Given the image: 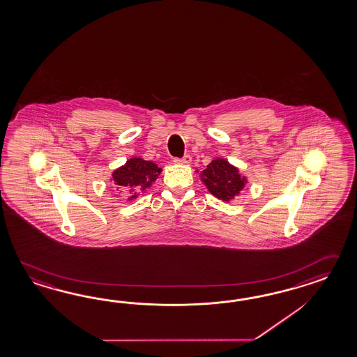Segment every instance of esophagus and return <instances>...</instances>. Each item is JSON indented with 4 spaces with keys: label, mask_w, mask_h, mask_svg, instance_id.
<instances>
[{
    "label": "esophagus",
    "mask_w": 357,
    "mask_h": 357,
    "mask_svg": "<svg viewBox=\"0 0 357 357\" xmlns=\"http://www.w3.org/2000/svg\"><path fill=\"white\" fill-rule=\"evenodd\" d=\"M192 157L190 155H185L182 158H174L175 164H181V165H190L191 164Z\"/></svg>",
    "instance_id": "esophagus-1"
}]
</instances>
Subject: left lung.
<instances>
[{
	"label": "left lung",
	"mask_w": 357,
	"mask_h": 357,
	"mask_svg": "<svg viewBox=\"0 0 357 357\" xmlns=\"http://www.w3.org/2000/svg\"><path fill=\"white\" fill-rule=\"evenodd\" d=\"M200 175L210 193L227 202L235 199L248 183L246 176L240 174L238 169L225 158L213 160Z\"/></svg>",
	"instance_id": "left-lung-1"
}]
</instances>
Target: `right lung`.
Returning <instances> with one entry per match:
<instances>
[{"label": "right lung", "instance_id": "add662e5", "mask_svg": "<svg viewBox=\"0 0 357 357\" xmlns=\"http://www.w3.org/2000/svg\"><path fill=\"white\" fill-rule=\"evenodd\" d=\"M161 173V167L140 157H132L112 173V181L126 195L128 201L138 197V192L146 191L156 182L157 176ZM119 190V188H117ZM120 191V192H122Z\"/></svg>", "mask_w": 357, "mask_h": 357}]
</instances>
